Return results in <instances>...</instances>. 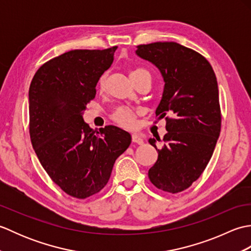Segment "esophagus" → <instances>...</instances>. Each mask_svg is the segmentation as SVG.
<instances>
[{
    "instance_id": "34e87169",
    "label": "esophagus",
    "mask_w": 251,
    "mask_h": 251,
    "mask_svg": "<svg viewBox=\"0 0 251 251\" xmlns=\"http://www.w3.org/2000/svg\"><path fill=\"white\" fill-rule=\"evenodd\" d=\"M131 140H132V142L138 143V145H142V143H143L142 137L140 135H138V134H132L131 135Z\"/></svg>"
}]
</instances>
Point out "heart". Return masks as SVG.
Segmentation results:
<instances>
[{
    "mask_svg": "<svg viewBox=\"0 0 251 251\" xmlns=\"http://www.w3.org/2000/svg\"><path fill=\"white\" fill-rule=\"evenodd\" d=\"M146 74H148V75H151L150 72H149L147 69L137 68L130 73V77L146 75ZM105 87H106V74H102L98 81L99 92L100 93L104 92ZM137 116H138L137 110H134L131 108H119L117 110H115L113 113H112L111 119L114 123H116L117 125L124 127V128H127V129H131L136 126Z\"/></svg>",
    "mask_w": 251,
    "mask_h": 251,
    "instance_id": "b5f03b06",
    "label": "heart"
}]
</instances>
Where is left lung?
I'll use <instances>...</instances> for the list:
<instances>
[{
    "label": "left lung",
    "instance_id": "left-lung-1",
    "mask_svg": "<svg viewBox=\"0 0 251 251\" xmlns=\"http://www.w3.org/2000/svg\"><path fill=\"white\" fill-rule=\"evenodd\" d=\"M136 54L162 73L165 86L156 116L166 120L162 148L149 178L168 193L186 190L201 177L214 153L221 129L219 89L210 63L199 52L176 42L137 46ZM169 114L170 117H166Z\"/></svg>",
    "mask_w": 251,
    "mask_h": 251
}]
</instances>
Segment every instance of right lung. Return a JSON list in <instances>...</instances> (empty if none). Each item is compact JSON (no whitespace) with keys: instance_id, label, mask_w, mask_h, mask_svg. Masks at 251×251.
I'll return each mask as SVG.
<instances>
[{"instance_id":"right-lung-1","label":"right lung","mask_w":251,"mask_h":251,"mask_svg":"<svg viewBox=\"0 0 251 251\" xmlns=\"http://www.w3.org/2000/svg\"><path fill=\"white\" fill-rule=\"evenodd\" d=\"M116 49L74 50L52 58L36 71L29 88L32 147L50 179L75 199L104 188L116 158L131 142L119 127L95 132L83 120Z\"/></svg>"}]
</instances>
